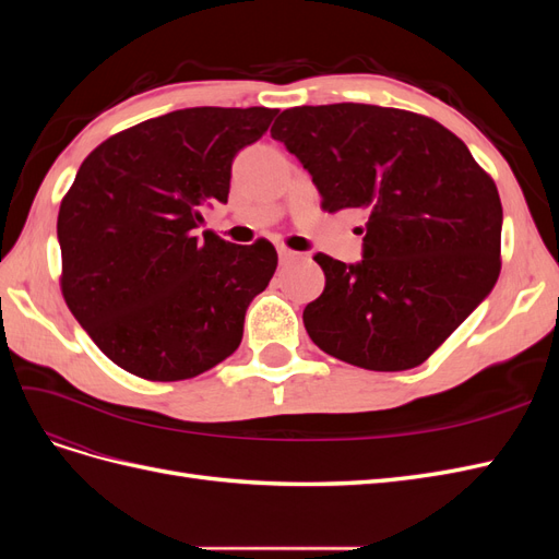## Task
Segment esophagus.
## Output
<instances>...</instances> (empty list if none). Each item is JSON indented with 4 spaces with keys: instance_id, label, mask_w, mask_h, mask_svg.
<instances>
[{
    "instance_id": "esophagus-1",
    "label": "esophagus",
    "mask_w": 559,
    "mask_h": 559,
    "mask_svg": "<svg viewBox=\"0 0 559 559\" xmlns=\"http://www.w3.org/2000/svg\"><path fill=\"white\" fill-rule=\"evenodd\" d=\"M277 253H280V263H282V265H289V263H294V261L298 259V253H296V251H292V249H284V247H282Z\"/></svg>"
}]
</instances>
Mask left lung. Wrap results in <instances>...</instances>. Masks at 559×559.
<instances>
[{
  "label": "left lung",
  "mask_w": 559,
  "mask_h": 559,
  "mask_svg": "<svg viewBox=\"0 0 559 559\" xmlns=\"http://www.w3.org/2000/svg\"><path fill=\"white\" fill-rule=\"evenodd\" d=\"M270 134L310 173L321 207L366 214L359 263L314 257L326 286L302 310L312 343L366 370L425 364L497 284L492 177L456 134L403 109L294 107Z\"/></svg>",
  "instance_id": "left-lung-1"
}]
</instances>
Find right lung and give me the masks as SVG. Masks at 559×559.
<instances>
[{"label":"right lung","mask_w":559,"mask_h":559,"mask_svg":"<svg viewBox=\"0 0 559 559\" xmlns=\"http://www.w3.org/2000/svg\"><path fill=\"white\" fill-rule=\"evenodd\" d=\"M277 109L193 107L132 126L81 163L58 214L62 296L128 373L189 380L240 347L245 314L277 267L267 240L195 228L226 202L238 151Z\"/></svg>","instance_id":"right-lung-1"}]
</instances>
